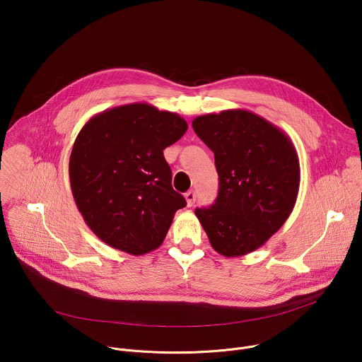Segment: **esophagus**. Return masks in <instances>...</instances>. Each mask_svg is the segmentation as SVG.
Returning a JSON list of instances; mask_svg holds the SVG:
<instances>
[{"label":"esophagus","mask_w":362,"mask_h":362,"mask_svg":"<svg viewBox=\"0 0 362 362\" xmlns=\"http://www.w3.org/2000/svg\"><path fill=\"white\" fill-rule=\"evenodd\" d=\"M185 199H186V203H187L189 208H192L194 200H196V193L193 190H189L187 193H185Z\"/></svg>","instance_id":"34e87169"}]
</instances>
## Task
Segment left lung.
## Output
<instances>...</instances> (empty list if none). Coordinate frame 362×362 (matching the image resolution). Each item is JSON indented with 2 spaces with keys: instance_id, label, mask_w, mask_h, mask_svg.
Wrapping results in <instances>:
<instances>
[{
  "instance_id": "left-lung-1",
  "label": "left lung",
  "mask_w": 362,
  "mask_h": 362,
  "mask_svg": "<svg viewBox=\"0 0 362 362\" xmlns=\"http://www.w3.org/2000/svg\"><path fill=\"white\" fill-rule=\"evenodd\" d=\"M192 127L215 154L219 194L196 216L212 247L238 257L264 246L296 203L300 168L291 137L249 110L193 119Z\"/></svg>"
}]
</instances>
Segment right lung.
Masks as SVG:
<instances>
[{"label":"right lung","mask_w":362,"mask_h":362,"mask_svg":"<svg viewBox=\"0 0 362 362\" xmlns=\"http://www.w3.org/2000/svg\"><path fill=\"white\" fill-rule=\"evenodd\" d=\"M186 130L183 117L147 103L107 109L83 126L70 154V186L100 240L133 256L163 243L186 206L172 187L163 150Z\"/></svg>","instance_id":"add662e5"}]
</instances>
